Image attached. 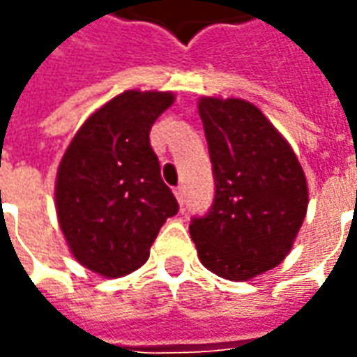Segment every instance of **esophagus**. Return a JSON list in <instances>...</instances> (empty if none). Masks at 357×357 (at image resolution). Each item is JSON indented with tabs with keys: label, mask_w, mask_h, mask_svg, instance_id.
<instances>
[{
	"label": "esophagus",
	"mask_w": 357,
	"mask_h": 357,
	"mask_svg": "<svg viewBox=\"0 0 357 357\" xmlns=\"http://www.w3.org/2000/svg\"><path fill=\"white\" fill-rule=\"evenodd\" d=\"M184 188L183 186H176V188H174V196H176V200H178V204H181V206H184V198H186V196H184Z\"/></svg>",
	"instance_id": "esophagus-1"
}]
</instances>
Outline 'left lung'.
Listing matches in <instances>:
<instances>
[{"label": "left lung", "instance_id": "1", "mask_svg": "<svg viewBox=\"0 0 357 357\" xmlns=\"http://www.w3.org/2000/svg\"><path fill=\"white\" fill-rule=\"evenodd\" d=\"M215 196L190 235L202 264L235 282L278 266L305 220V173L268 118L243 99L204 97L198 105Z\"/></svg>", "mask_w": 357, "mask_h": 357}]
</instances>
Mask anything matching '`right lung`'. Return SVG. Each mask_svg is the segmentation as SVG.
<instances>
[{
  "label": "right lung",
  "instance_id": "right-lung-1",
  "mask_svg": "<svg viewBox=\"0 0 357 357\" xmlns=\"http://www.w3.org/2000/svg\"><path fill=\"white\" fill-rule=\"evenodd\" d=\"M173 93L126 91L93 112L56 176V211L77 262L107 278L134 272L178 202L161 178L149 130Z\"/></svg>",
  "mask_w": 357,
  "mask_h": 357
}]
</instances>
